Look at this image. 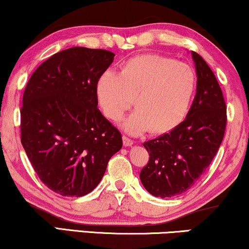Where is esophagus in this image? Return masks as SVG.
I'll list each match as a JSON object with an SVG mask.
<instances>
[{"mask_svg":"<svg viewBox=\"0 0 249 249\" xmlns=\"http://www.w3.org/2000/svg\"><path fill=\"white\" fill-rule=\"evenodd\" d=\"M122 141H124V145L125 146V147H130V146L135 144V142L131 141V139L127 137V136H124V137H122Z\"/></svg>","mask_w":249,"mask_h":249,"instance_id":"34e87169","label":"esophagus"}]
</instances>
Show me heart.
Here are the masks:
<instances>
[{
  "label": "heart",
  "mask_w": 249,
  "mask_h": 249,
  "mask_svg": "<svg viewBox=\"0 0 249 249\" xmlns=\"http://www.w3.org/2000/svg\"><path fill=\"white\" fill-rule=\"evenodd\" d=\"M196 88V73L189 64L170 57L139 55L128 60L120 73L107 70L96 84V96L104 115L119 121L135 100L137 107L122 128L131 135L152 127L171 130L183 120Z\"/></svg>",
  "instance_id": "heart-1"
}]
</instances>
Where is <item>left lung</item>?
<instances>
[{
    "label": "left lung",
    "instance_id": "obj_1",
    "mask_svg": "<svg viewBox=\"0 0 249 249\" xmlns=\"http://www.w3.org/2000/svg\"><path fill=\"white\" fill-rule=\"evenodd\" d=\"M197 87L185 120L168 134L144 142L149 161L141 171L145 189L155 197L187 192L205 172L222 142L227 107L213 71L203 57L192 52Z\"/></svg>",
    "mask_w": 249,
    "mask_h": 249
}]
</instances>
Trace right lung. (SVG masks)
Segmentation results:
<instances>
[{
    "instance_id": "1",
    "label": "right lung",
    "mask_w": 249,
    "mask_h": 249,
    "mask_svg": "<svg viewBox=\"0 0 249 249\" xmlns=\"http://www.w3.org/2000/svg\"><path fill=\"white\" fill-rule=\"evenodd\" d=\"M113 59L107 50L71 47L40 64L26 86L21 144L44 185L62 196L96 188L122 147L121 134L97 108V80Z\"/></svg>"
}]
</instances>
